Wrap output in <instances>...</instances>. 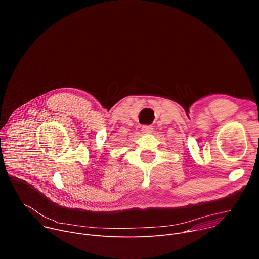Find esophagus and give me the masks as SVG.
<instances>
[{
	"instance_id": "esophagus-1",
	"label": "esophagus",
	"mask_w": 259,
	"mask_h": 259,
	"mask_svg": "<svg viewBox=\"0 0 259 259\" xmlns=\"http://www.w3.org/2000/svg\"><path fill=\"white\" fill-rule=\"evenodd\" d=\"M141 131L142 133H145V134H149L153 131V127L150 126V125H144L141 127Z\"/></svg>"
}]
</instances>
